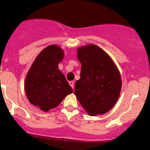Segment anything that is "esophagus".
<instances>
[{"instance_id":"esophagus-1","label":"esophagus","mask_w":150,"mask_h":150,"mask_svg":"<svg viewBox=\"0 0 150 150\" xmlns=\"http://www.w3.org/2000/svg\"><path fill=\"white\" fill-rule=\"evenodd\" d=\"M69 84H70V86H71L73 88V89H74V81H70V82H69Z\"/></svg>"}]
</instances>
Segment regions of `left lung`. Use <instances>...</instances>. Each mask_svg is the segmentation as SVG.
I'll use <instances>...</instances> for the list:
<instances>
[{
    "label": "left lung",
    "instance_id": "8db88e82",
    "mask_svg": "<svg viewBox=\"0 0 150 150\" xmlns=\"http://www.w3.org/2000/svg\"><path fill=\"white\" fill-rule=\"evenodd\" d=\"M77 54L82 67L74 93L90 116L104 114L119 98L122 86L120 72L110 57L95 45L82 46Z\"/></svg>",
    "mask_w": 150,
    "mask_h": 150
}]
</instances>
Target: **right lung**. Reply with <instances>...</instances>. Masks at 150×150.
<instances>
[{
  "mask_svg": "<svg viewBox=\"0 0 150 150\" xmlns=\"http://www.w3.org/2000/svg\"><path fill=\"white\" fill-rule=\"evenodd\" d=\"M64 52L56 45L47 46L38 55L27 74L25 90L29 101L49 111L60 104L73 89L59 71Z\"/></svg>",
  "mask_w": 150,
  "mask_h": 150,
  "instance_id": "1",
  "label": "right lung"
}]
</instances>
